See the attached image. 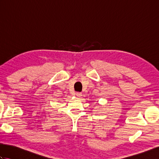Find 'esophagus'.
<instances>
[{
  "label": "esophagus",
  "mask_w": 159,
  "mask_h": 159,
  "mask_svg": "<svg viewBox=\"0 0 159 159\" xmlns=\"http://www.w3.org/2000/svg\"><path fill=\"white\" fill-rule=\"evenodd\" d=\"M76 96L77 97H80V96H82V95H81V93H79V92L76 93Z\"/></svg>",
  "instance_id": "esophagus-1"
}]
</instances>
